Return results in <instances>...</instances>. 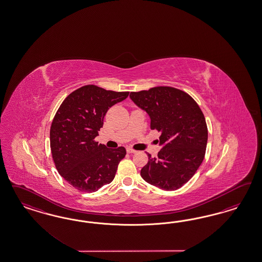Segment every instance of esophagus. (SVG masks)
<instances>
[{
  "mask_svg": "<svg viewBox=\"0 0 262 262\" xmlns=\"http://www.w3.org/2000/svg\"><path fill=\"white\" fill-rule=\"evenodd\" d=\"M127 151L128 154H135L136 152V151L134 150V149H132V148H127Z\"/></svg>",
  "mask_w": 262,
  "mask_h": 262,
  "instance_id": "34e87169",
  "label": "esophagus"
}]
</instances>
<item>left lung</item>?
Instances as JSON below:
<instances>
[{
  "label": "left lung",
  "instance_id": "8db88e82",
  "mask_svg": "<svg viewBox=\"0 0 262 262\" xmlns=\"http://www.w3.org/2000/svg\"><path fill=\"white\" fill-rule=\"evenodd\" d=\"M129 98L151 119V129L161 133L157 158L141 169L143 180L163 190H177L187 183L206 154V119L190 96L180 89L158 86L130 92ZM159 142V141H158Z\"/></svg>",
  "mask_w": 262,
  "mask_h": 262
}]
</instances>
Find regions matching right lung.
<instances>
[{
    "mask_svg": "<svg viewBox=\"0 0 262 262\" xmlns=\"http://www.w3.org/2000/svg\"><path fill=\"white\" fill-rule=\"evenodd\" d=\"M127 96L89 84L67 96L56 111L51 151L58 173L76 189L94 192L113 181L126 149H108L94 139L110 107Z\"/></svg>",
    "mask_w": 262,
    "mask_h": 262,
    "instance_id": "obj_1",
    "label": "right lung"
}]
</instances>
